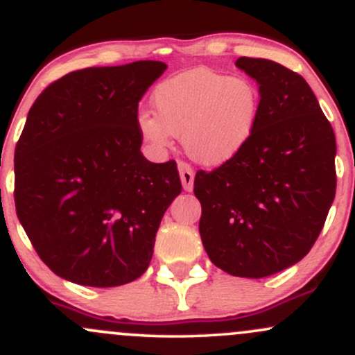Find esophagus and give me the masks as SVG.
I'll list each match as a JSON object with an SVG mask.
<instances>
[{
	"instance_id": "34e87169",
	"label": "esophagus",
	"mask_w": 355,
	"mask_h": 355,
	"mask_svg": "<svg viewBox=\"0 0 355 355\" xmlns=\"http://www.w3.org/2000/svg\"><path fill=\"white\" fill-rule=\"evenodd\" d=\"M178 173H180V180H182V185H184L185 192H192L193 178H196V175H193V170L190 168V165H187L184 162L178 163Z\"/></svg>"
}]
</instances>
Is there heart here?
<instances>
[{
    "instance_id": "obj_1",
    "label": "heart",
    "mask_w": 355,
    "mask_h": 355,
    "mask_svg": "<svg viewBox=\"0 0 355 355\" xmlns=\"http://www.w3.org/2000/svg\"><path fill=\"white\" fill-rule=\"evenodd\" d=\"M155 116L141 112L138 131L153 150L182 138L190 158L204 166L231 162L248 145L261 111L258 85L243 76L192 69L157 85Z\"/></svg>"
}]
</instances>
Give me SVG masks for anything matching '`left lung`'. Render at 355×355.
I'll list each match as a JSON object with an SVG mask.
<instances>
[{"label": "left lung", "mask_w": 355, "mask_h": 355, "mask_svg": "<svg viewBox=\"0 0 355 355\" xmlns=\"http://www.w3.org/2000/svg\"><path fill=\"white\" fill-rule=\"evenodd\" d=\"M236 67L259 85L261 111L246 146L193 193L210 261L241 278H264L305 258L336 197V135L306 80L266 58Z\"/></svg>", "instance_id": "left-lung-1"}]
</instances>
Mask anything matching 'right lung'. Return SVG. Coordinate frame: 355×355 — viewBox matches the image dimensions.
I'll list each match as a JSON object with an SVG mask.
<instances>
[{"instance_id":"right-lung-1","label":"right lung","mask_w":355,"mask_h":355,"mask_svg":"<svg viewBox=\"0 0 355 355\" xmlns=\"http://www.w3.org/2000/svg\"><path fill=\"white\" fill-rule=\"evenodd\" d=\"M166 64L76 70L50 84L15 150V205L35 251L84 286L126 285L146 271L182 192L177 163L139 151L138 103Z\"/></svg>"}]
</instances>
